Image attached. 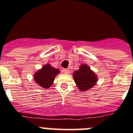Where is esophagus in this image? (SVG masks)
<instances>
[{
    "mask_svg": "<svg viewBox=\"0 0 133 133\" xmlns=\"http://www.w3.org/2000/svg\"><path fill=\"white\" fill-rule=\"evenodd\" d=\"M63 72L65 74H69V69H63Z\"/></svg>",
    "mask_w": 133,
    "mask_h": 133,
    "instance_id": "1",
    "label": "esophagus"
}]
</instances>
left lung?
I'll use <instances>...</instances> for the list:
<instances>
[{"label": "left lung", "instance_id": "left-lung-1", "mask_svg": "<svg viewBox=\"0 0 133 133\" xmlns=\"http://www.w3.org/2000/svg\"><path fill=\"white\" fill-rule=\"evenodd\" d=\"M73 77L78 89L81 91H86L92 88L97 81L95 74L87 64L81 65L79 70H75Z\"/></svg>", "mask_w": 133, "mask_h": 133}]
</instances>
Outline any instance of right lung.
<instances>
[{
    "label": "right lung",
    "mask_w": 133,
    "mask_h": 133,
    "mask_svg": "<svg viewBox=\"0 0 133 133\" xmlns=\"http://www.w3.org/2000/svg\"><path fill=\"white\" fill-rule=\"evenodd\" d=\"M58 73V69H55L49 64H47L35 73L34 78L36 83L41 87L48 89L52 84L56 75Z\"/></svg>",
    "instance_id": "1"
}]
</instances>
